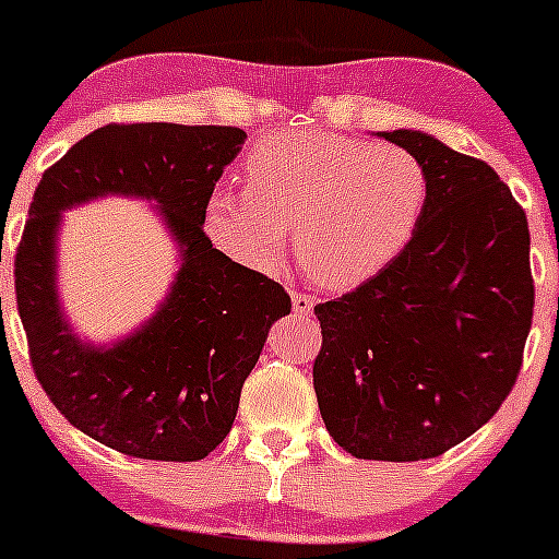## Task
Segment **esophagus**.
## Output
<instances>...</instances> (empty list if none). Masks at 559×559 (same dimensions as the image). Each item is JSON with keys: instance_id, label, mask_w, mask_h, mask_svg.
I'll return each mask as SVG.
<instances>
[{"instance_id": "34e87169", "label": "esophagus", "mask_w": 559, "mask_h": 559, "mask_svg": "<svg viewBox=\"0 0 559 559\" xmlns=\"http://www.w3.org/2000/svg\"><path fill=\"white\" fill-rule=\"evenodd\" d=\"M290 301H294V312H299V316H310L312 307H316V299L307 294H294Z\"/></svg>"}]
</instances>
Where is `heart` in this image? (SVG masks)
<instances>
[{
	"mask_svg": "<svg viewBox=\"0 0 559 559\" xmlns=\"http://www.w3.org/2000/svg\"><path fill=\"white\" fill-rule=\"evenodd\" d=\"M247 189L219 186L205 230L249 269H271L288 241L323 288H356L379 276L412 241L428 175L414 153L334 131L263 136L243 158Z\"/></svg>",
	"mask_w": 559,
	"mask_h": 559,
	"instance_id": "obj_1",
	"label": "heart"
}]
</instances>
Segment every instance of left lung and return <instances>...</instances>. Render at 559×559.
<instances>
[{
    "label": "left lung",
    "mask_w": 559,
    "mask_h": 559,
    "mask_svg": "<svg viewBox=\"0 0 559 559\" xmlns=\"http://www.w3.org/2000/svg\"><path fill=\"white\" fill-rule=\"evenodd\" d=\"M379 136L419 158L428 203L379 276L316 307L312 384L345 453L423 461L483 428L513 390L533 326L530 230L486 162L423 131Z\"/></svg>",
    "instance_id": "1"
}]
</instances>
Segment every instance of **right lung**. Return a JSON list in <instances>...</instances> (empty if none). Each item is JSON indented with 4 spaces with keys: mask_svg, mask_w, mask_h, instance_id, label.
<instances>
[{
    "mask_svg": "<svg viewBox=\"0 0 559 559\" xmlns=\"http://www.w3.org/2000/svg\"><path fill=\"white\" fill-rule=\"evenodd\" d=\"M243 140L230 126H104L46 169L32 197L15 252L32 368L62 417L117 453L200 461L219 448L271 323L290 312L283 285L203 233L205 203ZM98 195L153 202L179 249L159 310L109 346L72 332L56 290L61 214Z\"/></svg>",
    "mask_w": 559,
    "mask_h": 559,
    "instance_id": "1",
    "label": "right lung"
}]
</instances>
